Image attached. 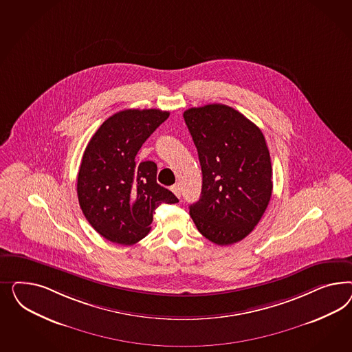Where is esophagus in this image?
I'll list each match as a JSON object with an SVG mask.
<instances>
[{
  "label": "esophagus",
  "mask_w": 352,
  "mask_h": 352,
  "mask_svg": "<svg viewBox=\"0 0 352 352\" xmlns=\"http://www.w3.org/2000/svg\"><path fill=\"white\" fill-rule=\"evenodd\" d=\"M171 191L174 192V195L177 196V197H179L181 199V186L179 184H174V186H171Z\"/></svg>",
  "instance_id": "34e87169"
}]
</instances>
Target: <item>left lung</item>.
Segmentation results:
<instances>
[{
	"mask_svg": "<svg viewBox=\"0 0 352 352\" xmlns=\"http://www.w3.org/2000/svg\"><path fill=\"white\" fill-rule=\"evenodd\" d=\"M183 118L203 171L200 200L190 206L192 221L214 244L231 245L254 230L271 199L266 139L232 107H195Z\"/></svg>",
	"mask_w": 352,
	"mask_h": 352,
	"instance_id": "1",
	"label": "left lung"
}]
</instances>
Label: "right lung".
I'll use <instances>...</instances> for the list:
<instances>
[{
    "mask_svg": "<svg viewBox=\"0 0 352 352\" xmlns=\"http://www.w3.org/2000/svg\"><path fill=\"white\" fill-rule=\"evenodd\" d=\"M169 115L161 109L120 111L86 146L77 177L78 203L87 222L112 243H138L151 231L156 208L178 203L156 181L153 161L135 162L142 144Z\"/></svg>",
    "mask_w": 352,
    "mask_h": 352,
    "instance_id": "add662e5",
    "label": "right lung"
}]
</instances>
